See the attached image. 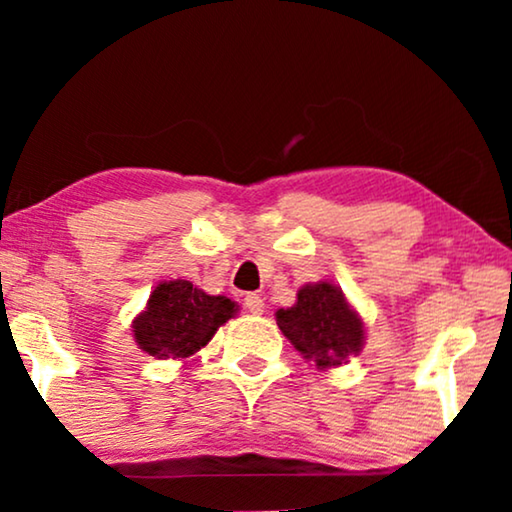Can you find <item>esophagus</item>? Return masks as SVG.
<instances>
[{
  "label": "esophagus",
  "mask_w": 512,
  "mask_h": 512,
  "mask_svg": "<svg viewBox=\"0 0 512 512\" xmlns=\"http://www.w3.org/2000/svg\"><path fill=\"white\" fill-rule=\"evenodd\" d=\"M244 307H247L251 314H263L265 303H263L261 296H256V293H249V296H244Z\"/></svg>",
  "instance_id": "1"
}]
</instances>
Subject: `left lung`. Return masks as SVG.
I'll list each match as a JSON object with an SVG mask.
<instances>
[{
  "mask_svg": "<svg viewBox=\"0 0 512 512\" xmlns=\"http://www.w3.org/2000/svg\"><path fill=\"white\" fill-rule=\"evenodd\" d=\"M277 326L305 359L338 366L363 347V324L338 286L319 282L298 291V303L277 312Z\"/></svg>",
  "mask_w": 512,
  "mask_h": 512,
  "instance_id": "8db88e82",
  "label": "left lung"
}]
</instances>
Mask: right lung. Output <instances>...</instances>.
Returning a JSON list of instances; mask_svg holds the SVG:
<instances>
[{
	"mask_svg": "<svg viewBox=\"0 0 512 512\" xmlns=\"http://www.w3.org/2000/svg\"><path fill=\"white\" fill-rule=\"evenodd\" d=\"M235 314L226 296H207L186 279L163 282L151 293L146 312L135 319V340L156 359H186L205 347L216 328Z\"/></svg>",
	"mask_w": 512,
	"mask_h": 512,
	"instance_id": "add662e5",
	"label": "right lung"
}]
</instances>
